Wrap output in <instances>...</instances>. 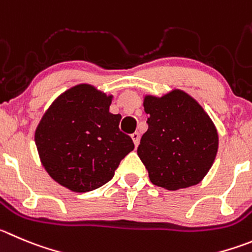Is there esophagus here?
<instances>
[{
    "label": "esophagus",
    "mask_w": 252,
    "mask_h": 252,
    "mask_svg": "<svg viewBox=\"0 0 252 252\" xmlns=\"http://www.w3.org/2000/svg\"><path fill=\"white\" fill-rule=\"evenodd\" d=\"M131 139H133L134 145H135V148H137V147H138V144H139V140H140V135H139V133H134V134H131Z\"/></svg>",
    "instance_id": "34e87169"
}]
</instances>
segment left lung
<instances>
[{"label":"left lung","mask_w":252,"mask_h":252,"mask_svg":"<svg viewBox=\"0 0 252 252\" xmlns=\"http://www.w3.org/2000/svg\"><path fill=\"white\" fill-rule=\"evenodd\" d=\"M148 130L138 155L157 187L178 190L196 185L215 160L219 135L199 103L180 89L163 97L145 95Z\"/></svg>","instance_id":"obj_1"}]
</instances>
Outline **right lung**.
<instances>
[{
  "mask_svg": "<svg viewBox=\"0 0 252 252\" xmlns=\"http://www.w3.org/2000/svg\"><path fill=\"white\" fill-rule=\"evenodd\" d=\"M112 95L89 84L62 93L42 117L34 142L42 165L53 180L77 192L98 189L134 149L119 130L121 114L109 113Z\"/></svg>",
  "mask_w": 252,
  "mask_h": 252,
  "instance_id": "right-lung-1",
  "label": "right lung"
}]
</instances>
